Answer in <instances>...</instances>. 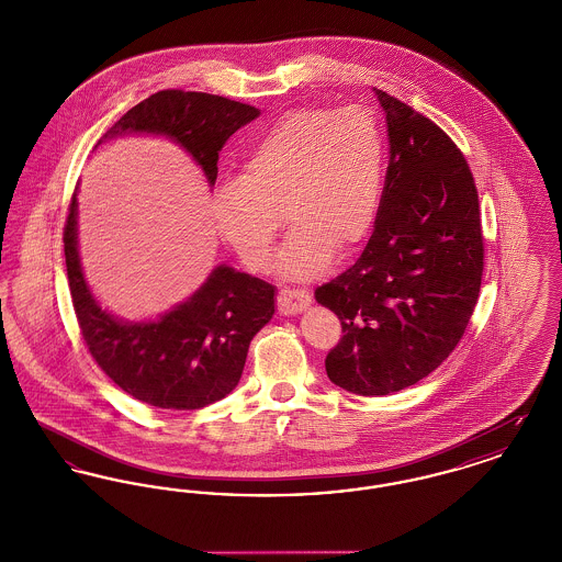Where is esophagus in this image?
<instances>
[{"mask_svg":"<svg viewBox=\"0 0 562 562\" xmlns=\"http://www.w3.org/2000/svg\"><path fill=\"white\" fill-rule=\"evenodd\" d=\"M312 296L307 291H299V289H282L278 293V312L284 316H291L296 312H303L310 305Z\"/></svg>","mask_w":562,"mask_h":562,"instance_id":"obj_1","label":"esophagus"}]
</instances>
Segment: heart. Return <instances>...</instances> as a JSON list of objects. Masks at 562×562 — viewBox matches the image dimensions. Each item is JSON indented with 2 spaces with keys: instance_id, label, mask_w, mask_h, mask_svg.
I'll return each mask as SVG.
<instances>
[{
  "instance_id": "b5f03b06",
  "label": "heart",
  "mask_w": 562,
  "mask_h": 562,
  "mask_svg": "<svg viewBox=\"0 0 562 562\" xmlns=\"http://www.w3.org/2000/svg\"><path fill=\"white\" fill-rule=\"evenodd\" d=\"M383 160V134L369 109H294L248 145L241 175L218 181L214 227L244 266L263 271L284 206L293 229L280 268L296 280L316 278L337 250L348 255L373 232Z\"/></svg>"
}]
</instances>
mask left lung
Segmentation results:
<instances>
[{
	"mask_svg": "<svg viewBox=\"0 0 562 562\" xmlns=\"http://www.w3.org/2000/svg\"><path fill=\"white\" fill-rule=\"evenodd\" d=\"M390 164L373 236L360 259L316 289L344 337L326 353L328 379L385 396L436 371L461 341L484 269L479 191L453 138L374 88Z\"/></svg>",
	"mask_w": 562,
	"mask_h": 562,
	"instance_id": "obj_1",
	"label": "left lung"
}]
</instances>
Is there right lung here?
<instances>
[{"instance_id":"obj_1","label":"right lung","mask_w":562,"mask_h":562,"mask_svg":"<svg viewBox=\"0 0 562 562\" xmlns=\"http://www.w3.org/2000/svg\"><path fill=\"white\" fill-rule=\"evenodd\" d=\"M261 111L218 94L160 90L126 111L105 136L160 133L175 138L214 186L218 151ZM63 229L69 291L83 344L109 379L136 401L193 411L225 398L240 381L252 337L273 316L276 289L236 269H214L200 291L160 321H115L86 286L78 257L76 202Z\"/></svg>"}]
</instances>
